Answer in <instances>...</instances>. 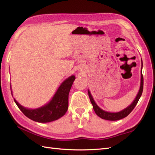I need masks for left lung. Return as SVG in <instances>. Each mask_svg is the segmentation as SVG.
<instances>
[{
	"instance_id": "left-lung-1",
	"label": "left lung",
	"mask_w": 155,
	"mask_h": 155,
	"mask_svg": "<svg viewBox=\"0 0 155 155\" xmlns=\"http://www.w3.org/2000/svg\"><path fill=\"white\" fill-rule=\"evenodd\" d=\"M142 67H143V62H142ZM143 91V76L142 74V69H141L140 86L139 93H138L136 98H134V100L133 103H131L129 106L127 107L126 108L123 109V110L118 112V113H109V112L103 110L98 106V105L96 104V103H95L93 97H92V95L90 93L89 90H88V96H89V98H90V101L91 102L92 104H93V109L95 112V113H96L98 117H101V118H103L104 120H117L127 117L128 115L132 112V110L134 109V108L135 107V106L137 105L138 101H139V98L141 97V95H142Z\"/></svg>"
}]
</instances>
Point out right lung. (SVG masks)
<instances>
[{
  "instance_id": "right-lung-1",
  "label": "right lung",
  "mask_w": 155,
  "mask_h": 155,
  "mask_svg": "<svg viewBox=\"0 0 155 155\" xmlns=\"http://www.w3.org/2000/svg\"><path fill=\"white\" fill-rule=\"evenodd\" d=\"M75 80L74 75L67 78L56 92L48 103L35 109H28L21 106L15 98L19 109L26 117L38 123H49L58 119L65 114L68 107V94Z\"/></svg>"
}]
</instances>
